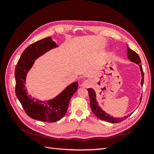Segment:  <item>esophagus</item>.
<instances>
[{
	"instance_id": "1",
	"label": "esophagus",
	"mask_w": 154,
	"mask_h": 154,
	"mask_svg": "<svg viewBox=\"0 0 154 154\" xmlns=\"http://www.w3.org/2000/svg\"><path fill=\"white\" fill-rule=\"evenodd\" d=\"M81 85L82 86V87H83L88 88V87H91V85H92V81H91V80H89V79L85 80L83 82L81 83Z\"/></svg>"
}]
</instances>
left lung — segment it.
I'll return each instance as SVG.
<instances>
[{
	"mask_svg": "<svg viewBox=\"0 0 154 154\" xmlns=\"http://www.w3.org/2000/svg\"><path fill=\"white\" fill-rule=\"evenodd\" d=\"M127 55H128V58L132 62H134L136 64H138L139 65V67L140 69V71H141V75H142V81H141V85L142 86L143 84V72L142 69V67L140 63H141V60H140V58L139 57V55L137 54L135 51H134L132 50H130V49L128 48V46L127 45ZM88 92H89V98L91 100L90 102V106L91 108V110H92L94 114L97 118H99V119H101L104 121H106V122H109L110 123H119L122 122V120H125L127 119L130 115L133 113H130L128 115L125 116L123 118H116V117H113L112 116H110L109 114L106 113L105 111H104L100 106L99 105V103L97 102V95H96V93L95 91L93 89H91V88H89L87 89ZM142 97H140V103L142 100Z\"/></svg>",
	"mask_w": 154,
	"mask_h": 154,
	"instance_id": "8db88e82",
	"label": "left lung"
}]
</instances>
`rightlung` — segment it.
<instances>
[{"label": "right lung", "mask_w": 154, "mask_h": 154, "mask_svg": "<svg viewBox=\"0 0 154 154\" xmlns=\"http://www.w3.org/2000/svg\"><path fill=\"white\" fill-rule=\"evenodd\" d=\"M58 46L51 37L34 42L23 51L15 68L16 97L29 116L42 122H54L62 119L67 112L71 97L78 88L77 82L72 83L58 95L46 100L35 99L27 92L26 79L35 60Z\"/></svg>", "instance_id": "obj_1"}]
</instances>
